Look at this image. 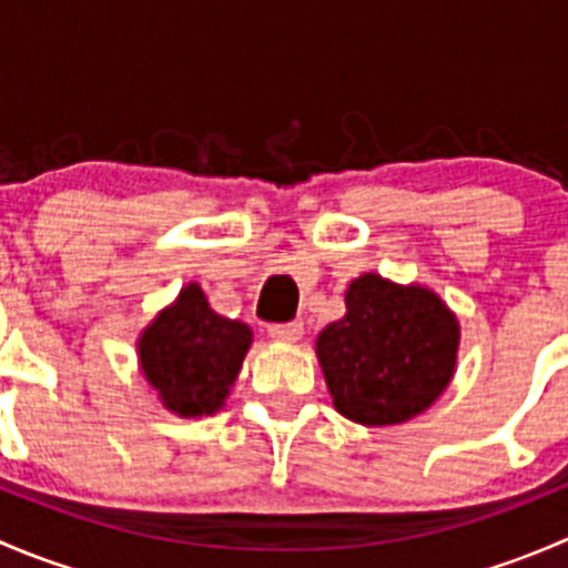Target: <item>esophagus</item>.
<instances>
[{
	"label": "esophagus",
	"instance_id": "obj_1",
	"mask_svg": "<svg viewBox=\"0 0 568 568\" xmlns=\"http://www.w3.org/2000/svg\"><path fill=\"white\" fill-rule=\"evenodd\" d=\"M268 335H272L274 341L296 343L302 335H305V326H302V321H288V324H272V326H268Z\"/></svg>",
	"mask_w": 568,
	"mask_h": 568
}]
</instances>
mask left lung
Segmentation results:
<instances>
[{"mask_svg":"<svg viewBox=\"0 0 568 568\" xmlns=\"http://www.w3.org/2000/svg\"><path fill=\"white\" fill-rule=\"evenodd\" d=\"M459 324L437 294L363 274L346 291V316L318 335L316 352L335 409L363 426H393L448 387Z\"/></svg>","mask_w":568,"mask_h":568,"instance_id":"1","label":"left lung"}]
</instances>
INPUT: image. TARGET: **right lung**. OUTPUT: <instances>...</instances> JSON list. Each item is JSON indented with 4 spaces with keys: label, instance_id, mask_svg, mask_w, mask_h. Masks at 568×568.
Masks as SVG:
<instances>
[{
    "label": "right lung",
    "instance_id": "add662e5",
    "mask_svg": "<svg viewBox=\"0 0 568 568\" xmlns=\"http://www.w3.org/2000/svg\"><path fill=\"white\" fill-rule=\"evenodd\" d=\"M250 343V326L211 311L192 283L140 337V363L168 409L183 417L211 415L236 382Z\"/></svg>",
    "mask_w": 568,
    "mask_h": 568
}]
</instances>
